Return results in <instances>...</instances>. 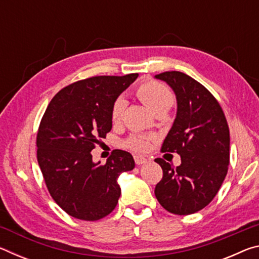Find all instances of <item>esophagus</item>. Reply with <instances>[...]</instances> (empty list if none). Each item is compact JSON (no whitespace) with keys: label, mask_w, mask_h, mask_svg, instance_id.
Segmentation results:
<instances>
[{"label":"esophagus","mask_w":259,"mask_h":259,"mask_svg":"<svg viewBox=\"0 0 259 259\" xmlns=\"http://www.w3.org/2000/svg\"><path fill=\"white\" fill-rule=\"evenodd\" d=\"M135 162H136V164H137V165H142L144 163H146L147 159L143 155H135Z\"/></svg>","instance_id":"34e87169"}]
</instances>
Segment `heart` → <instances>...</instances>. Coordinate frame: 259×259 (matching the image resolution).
<instances>
[{
    "label": "heart",
    "instance_id": "heart-1",
    "mask_svg": "<svg viewBox=\"0 0 259 259\" xmlns=\"http://www.w3.org/2000/svg\"><path fill=\"white\" fill-rule=\"evenodd\" d=\"M137 95L140 100L154 113L162 111V109L169 111L175 103V97L171 91L165 85L156 81L144 83L138 88ZM125 105V100L122 97L117 98L114 102L111 108V119L114 123L121 121L122 116H123ZM125 145L130 150H134L136 152H145L150 147V137L142 134L134 135L126 140Z\"/></svg>",
    "mask_w": 259,
    "mask_h": 259
}]
</instances>
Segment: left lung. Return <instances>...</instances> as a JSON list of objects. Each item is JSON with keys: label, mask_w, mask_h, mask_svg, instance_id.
Here are the masks:
<instances>
[{"label": "left lung", "mask_w": 259, "mask_h": 259, "mask_svg": "<svg viewBox=\"0 0 259 259\" xmlns=\"http://www.w3.org/2000/svg\"><path fill=\"white\" fill-rule=\"evenodd\" d=\"M176 95L177 113L162 144V152H176L177 168L155 159L163 177L155 186L160 204L175 214L198 212L211 202L226 177L230 162V130L216 98L182 72L157 74Z\"/></svg>", "instance_id": "obj_1"}]
</instances>
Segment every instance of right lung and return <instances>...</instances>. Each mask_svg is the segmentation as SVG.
<instances>
[{"mask_svg":"<svg viewBox=\"0 0 259 259\" xmlns=\"http://www.w3.org/2000/svg\"><path fill=\"white\" fill-rule=\"evenodd\" d=\"M137 77L85 78L61 89L48 105L36 138L37 162L52 199L69 216L98 221L119 202L117 178L135 168L133 155L115 150L100 164L91 151L112 129L114 102Z\"/></svg>","mask_w":259,"mask_h":259,"instance_id":"right-lung-1","label":"right lung"}]
</instances>
